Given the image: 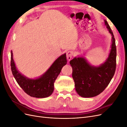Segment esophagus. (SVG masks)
<instances>
[{
    "mask_svg": "<svg viewBox=\"0 0 127 127\" xmlns=\"http://www.w3.org/2000/svg\"><path fill=\"white\" fill-rule=\"evenodd\" d=\"M73 55H74V53H73V52L72 51H67L66 55H67V59H68V60L69 61L71 59Z\"/></svg>",
    "mask_w": 127,
    "mask_h": 127,
    "instance_id": "34e87169",
    "label": "esophagus"
}]
</instances>
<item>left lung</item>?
Segmentation results:
<instances>
[{
	"mask_svg": "<svg viewBox=\"0 0 127 127\" xmlns=\"http://www.w3.org/2000/svg\"><path fill=\"white\" fill-rule=\"evenodd\" d=\"M104 21L112 36L111 49L105 62L98 66H93L83 56L75 57L69 62L76 91L83 97H94L101 93L109 84L116 71V41L109 24L105 20Z\"/></svg>",
	"mask_w": 127,
	"mask_h": 127,
	"instance_id": "obj_1",
	"label": "left lung"
}]
</instances>
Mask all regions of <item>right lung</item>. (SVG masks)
<instances>
[{
  "mask_svg": "<svg viewBox=\"0 0 127 127\" xmlns=\"http://www.w3.org/2000/svg\"><path fill=\"white\" fill-rule=\"evenodd\" d=\"M67 62L66 53H64L58 58L41 76L35 78H29L17 70L13 59V52L11 51V70L14 78L25 93L34 97L45 98L52 94L55 80Z\"/></svg>",
  "mask_w": 127,
  "mask_h": 127,
  "instance_id": "obj_1",
  "label": "right lung"
}]
</instances>
